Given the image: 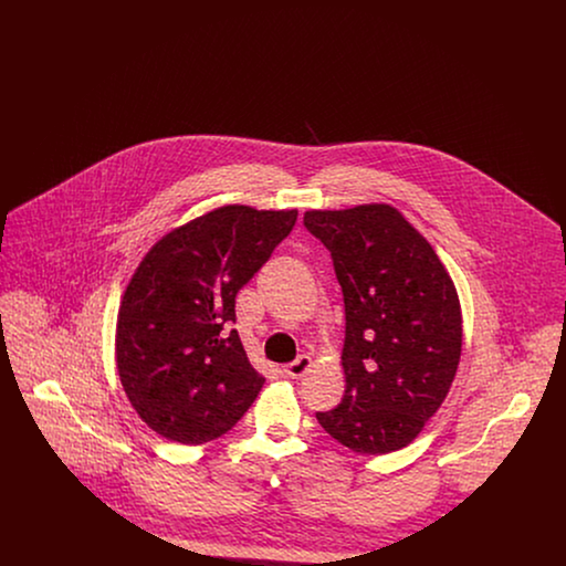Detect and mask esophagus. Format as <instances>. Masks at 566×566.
<instances>
[{
	"label": "esophagus",
	"mask_w": 566,
	"mask_h": 566,
	"mask_svg": "<svg viewBox=\"0 0 566 566\" xmlns=\"http://www.w3.org/2000/svg\"><path fill=\"white\" fill-rule=\"evenodd\" d=\"M310 369H312V358L310 356H298L291 365L284 367V374L293 377V379H298V377L305 376Z\"/></svg>",
	"instance_id": "obj_1"
}]
</instances>
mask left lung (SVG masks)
<instances>
[{
    "instance_id": "left-lung-1",
    "label": "left lung",
    "mask_w": 566,
    "mask_h": 566,
    "mask_svg": "<svg viewBox=\"0 0 566 566\" xmlns=\"http://www.w3.org/2000/svg\"><path fill=\"white\" fill-rule=\"evenodd\" d=\"M346 307L342 403L316 413L356 454L409 446L446 401L462 352L457 286L429 240L388 203L307 210Z\"/></svg>"
}]
</instances>
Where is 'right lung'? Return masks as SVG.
Returning <instances> with one entry per match:
<instances>
[{
    "instance_id": "obj_1",
    "label": "right lung",
    "mask_w": 566,
    "mask_h": 566,
    "mask_svg": "<svg viewBox=\"0 0 566 566\" xmlns=\"http://www.w3.org/2000/svg\"><path fill=\"white\" fill-rule=\"evenodd\" d=\"M296 210L229 203L171 229L134 271L116 318V369L135 413L165 439L231 431L265 377L248 360L235 295L295 227Z\"/></svg>"
}]
</instances>
